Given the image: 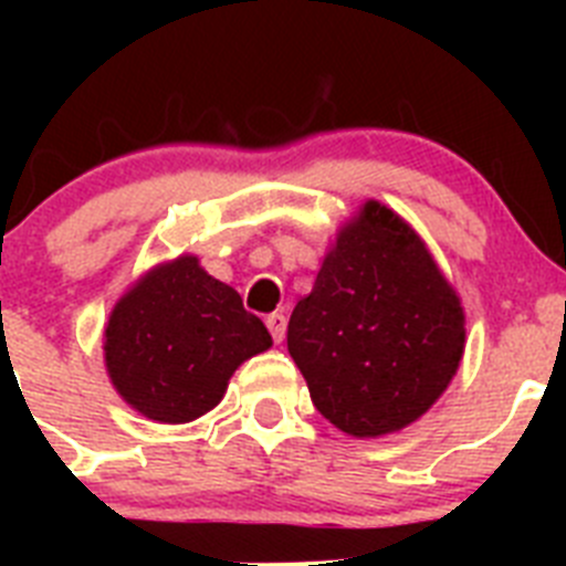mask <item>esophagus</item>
I'll use <instances>...</instances> for the list:
<instances>
[{
    "label": "esophagus",
    "mask_w": 566,
    "mask_h": 566,
    "mask_svg": "<svg viewBox=\"0 0 566 566\" xmlns=\"http://www.w3.org/2000/svg\"><path fill=\"white\" fill-rule=\"evenodd\" d=\"M266 326H269V334H272L274 343H283V337H286V314H269L266 317Z\"/></svg>",
    "instance_id": "esophagus-1"
}]
</instances>
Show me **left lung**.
Wrapping results in <instances>:
<instances>
[{"instance_id":"obj_1","label":"left lung","mask_w":566,"mask_h":566,"mask_svg":"<svg viewBox=\"0 0 566 566\" xmlns=\"http://www.w3.org/2000/svg\"><path fill=\"white\" fill-rule=\"evenodd\" d=\"M286 343L328 422L382 437L448 388L464 352V314L419 234L368 201L294 306Z\"/></svg>"}]
</instances>
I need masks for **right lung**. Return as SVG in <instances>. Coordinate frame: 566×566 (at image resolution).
Here are the masks:
<instances>
[{
	"label": "right lung",
	"mask_w": 566,
	"mask_h": 566,
	"mask_svg": "<svg viewBox=\"0 0 566 566\" xmlns=\"http://www.w3.org/2000/svg\"><path fill=\"white\" fill-rule=\"evenodd\" d=\"M269 345L263 319L243 308L240 294L184 254L118 300L104 332V359L135 411L178 424L212 411L234 368Z\"/></svg>",
	"instance_id": "right-lung-1"
}]
</instances>
